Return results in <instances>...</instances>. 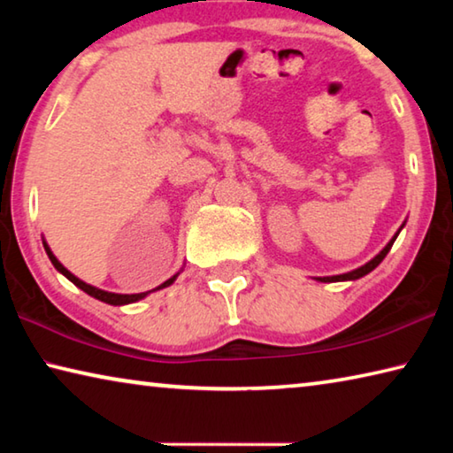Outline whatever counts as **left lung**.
Listing matches in <instances>:
<instances>
[{
	"mask_svg": "<svg viewBox=\"0 0 453 453\" xmlns=\"http://www.w3.org/2000/svg\"><path fill=\"white\" fill-rule=\"evenodd\" d=\"M403 226H405V221L402 224V227L397 229V232H395V235L392 237V240L388 242L386 248H383L378 256L372 257L370 262L364 264V265H359L357 270H351V272H348V273H340V275H324V278H316V280H318V281H324V283H332V281H354V280L364 278V275H367L370 272H373L375 267H378V265L383 262V257H386V256H388V251L392 250V245H394V242H395V237L400 235V232L403 229Z\"/></svg>",
	"mask_w": 453,
	"mask_h": 453,
	"instance_id": "obj_1",
	"label": "left lung"
}]
</instances>
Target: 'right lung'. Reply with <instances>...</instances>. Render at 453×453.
I'll return each mask as SVG.
<instances>
[{
    "instance_id": "right-lung-1",
    "label": "right lung",
    "mask_w": 453,
    "mask_h": 453,
    "mask_svg": "<svg viewBox=\"0 0 453 453\" xmlns=\"http://www.w3.org/2000/svg\"><path fill=\"white\" fill-rule=\"evenodd\" d=\"M43 248H45V254H48V257H50V262L53 264V267H56V270L61 273V275H65L67 280H70L73 286H78L80 289H83L86 291L88 296H91V297H96V300H99V302H104V303H110V305H127V303H134V302H140V300H143L145 296H150L151 291H157V289H164V288H170L172 283L178 280V275H180V272L175 273V275H172L170 280H165L162 286H157L156 289H150V291H142V294H113V291H105V289H99V288H96V286H89V283H86V281H81L78 275H73L70 270H67V267H64V264L59 262V259L53 256V251H51V248L48 245V242H45V237H43Z\"/></svg>"
}]
</instances>
